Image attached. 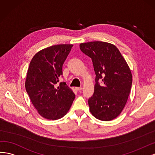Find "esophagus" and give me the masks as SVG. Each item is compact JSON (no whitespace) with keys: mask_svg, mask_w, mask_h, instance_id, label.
Returning <instances> with one entry per match:
<instances>
[{"mask_svg":"<svg viewBox=\"0 0 155 155\" xmlns=\"http://www.w3.org/2000/svg\"><path fill=\"white\" fill-rule=\"evenodd\" d=\"M75 89H76V91H79L82 90V87H75Z\"/></svg>","mask_w":155,"mask_h":155,"instance_id":"34e87169","label":"esophagus"}]
</instances>
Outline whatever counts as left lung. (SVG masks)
Masks as SVG:
<instances>
[{"label": "left lung", "mask_w": 155, "mask_h": 155, "mask_svg": "<svg viewBox=\"0 0 155 155\" xmlns=\"http://www.w3.org/2000/svg\"><path fill=\"white\" fill-rule=\"evenodd\" d=\"M80 49L91 58L96 74L94 91L88 100L90 111L98 120H111L120 114L127 102L133 80L130 69L111 44L82 43Z\"/></svg>", "instance_id": "obj_1"}]
</instances>
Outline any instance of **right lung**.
<instances>
[{
  "instance_id": "right-lung-1",
  "label": "right lung",
  "mask_w": 155,
  "mask_h": 155,
  "mask_svg": "<svg viewBox=\"0 0 155 155\" xmlns=\"http://www.w3.org/2000/svg\"><path fill=\"white\" fill-rule=\"evenodd\" d=\"M72 46L59 44L45 48L35 54L29 64L26 90L38 113L46 119L54 120L63 117L75 98L66 82L57 86Z\"/></svg>"
}]
</instances>
